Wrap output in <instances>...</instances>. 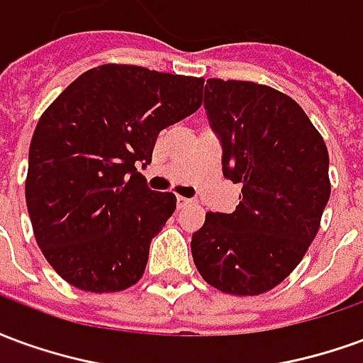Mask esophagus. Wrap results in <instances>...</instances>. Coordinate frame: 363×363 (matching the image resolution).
<instances>
[{
	"instance_id": "esophagus-1",
	"label": "esophagus",
	"mask_w": 363,
	"mask_h": 363,
	"mask_svg": "<svg viewBox=\"0 0 363 363\" xmlns=\"http://www.w3.org/2000/svg\"><path fill=\"white\" fill-rule=\"evenodd\" d=\"M190 204H192V200H190V198L177 196V206H179V208H186V206Z\"/></svg>"
}]
</instances>
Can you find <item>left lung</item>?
<instances>
[{"label": "left lung", "mask_w": 363, "mask_h": 363, "mask_svg": "<svg viewBox=\"0 0 363 363\" xmlns=\"http://www.w3.org/2000/svg\"><path fill=\"white\" fill-rule=\"evenodd\" d=\"M204 108L223 177L243 190L233 213H206L192 259L220 291L259 296L294 272L319 231L330 196L327 145L303 108L267 85L208 79Z\"/></svg>", "instance_id": "obj_1"}]
</instances>
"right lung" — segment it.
I'll use <instances>...</instances> for the list:
<instances>
[{
	"instance_id": "1",
	"label": "right lung",
	"mask_w": 363,
	"mask_h": 363,
	"mask_svg": "<svg viewBox=\"0 0 363 363\" xmlns=\"http://www.w3.org/2000/svg\"><path fill=\"white\" fill-rule=\"evenodd\" d=\"M204 79L104 64L82 74L36 124L25 196L50 267L85 291H122L142 278L151 239L173 216L138 167L157 134L202 104Z\"/></svg>"
}]
</instances>
